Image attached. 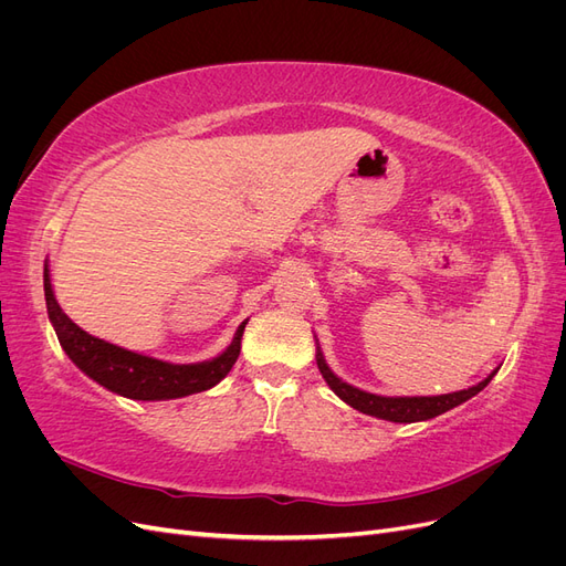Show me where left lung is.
<instances>
[{
  "mask_svg": "<svg viewBox=\"0 0 566 566\" xmlns=\"http://www.w3.org/2000/svg\"><path fill=\"white\" fill-rule=\"evenodd\" d=\"M316 364H318L323 380L328 382V387L337 394L342 401L356 408L358 413H366V416L389 420V422H420V420H430V418L447 413V410L465 403L468 399L474 397V394L482 391L493 380V375L499 373V368H495L489 378L476 382L474 387L451 391V394H439V397H380V394H370V391L347 385L345 380H339L337 375L328 368V364H325L321 347H316Z\"/></svg>",
  "mask_w": 566,
  "mask_h": 566,
  "instance_id": "1",
  "label": "left lung"
}]
</instances>
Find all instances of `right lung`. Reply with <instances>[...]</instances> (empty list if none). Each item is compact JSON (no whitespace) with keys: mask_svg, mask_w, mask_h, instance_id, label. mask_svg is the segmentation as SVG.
<instances>
[{"mask_svg":"<svg viewBox=\"0 0 566 566\" xmlns=\"http://www.w3.org/2000/svg\"><path fill=\"white\" fill-rule=\"evenodd\" d=\"M44 297L49 321L54 325L56 337L61 342L67 358L94 382L106 387L119 397L136 399V401H165L179 399L188 394L205 391L221 382L233 368L238 354H241V339L245 323L238 325V331L231 339V345L210 361L200 364H167L160 358H150L111 345L106 339H98L82 331L77 323L65 316L59 306L54 290H51L49 266L44 264Z\"/></svg>","mask_w":566,"mask_h":566,"instance_id":"1","label":"right lung"}]
</instances>
